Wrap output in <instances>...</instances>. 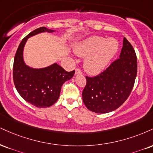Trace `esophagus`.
I'll use <instances>...</instances> for the list:
<instances>
[{
    "mask_svg": "<svg viewBox=\"0 0 153 153\" xmlns=\"http://www.w3.org/2000/svg\"><path fill=\"white\" fill-rule=\"evenodd\" d=\"M81 73H82V71L80 68H76V69H75V75L81 74Z\"/></svg>",
    "mask_w": 153,
    "mask_h": 153,
    "instance_id": "34e87169",
    "label": "esophagus"
}]
</instances>
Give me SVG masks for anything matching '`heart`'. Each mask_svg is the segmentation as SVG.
Segmentation results:
<instances>
[{
    "mask_svg": "<svg viewBox=\"0 0 153 153\" xmlns=\"http://www.w3.org/2000/svg\"><path fill=\"white\" fill-rule=\"evenodd\" d=\"M119 43L114 38L93 36L78 43L75 48V53L78 56L86 58L84 68L92 75L98 74L108 65L116 54Z\"/></svg>",
    "mask_w": 153,
    "mask_h": 153,
    "instance_id": "b5f03b06",
    "label": "heart"
}]
</instances>
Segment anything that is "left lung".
I'll return each mask as SVG.
<instances>
[{
	"instance_id": "obj_1",
	"label": "left lung",
	"mask_w": 153,
	"mask_h": 153,
	"mask_svg": "<svg viewBox=\"0 0 153 153\" xmlns=\"http://www.w3.org/2000/svg\"><path fill=\"white\" fill-rule=\"evenodd\" d=\"M137 71L135 51L124 38L120 58L96 76H85L86 85L82 93L84 104L96 113H107L117 109L129 97Z\"/></svg>"
}]
</instances>
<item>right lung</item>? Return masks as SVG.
<instances>
[{"instance_id":"1","label":"right lung","mask_w":153,"mask_h":153,"mask_svg":"<svg viewBox=\"0 0 153 153\" xmlns=\"http://www.w3.org/2000/svg\"><path fill=\"white\" fill-rule=\"evenodd\" d=\"M43 32L53 33L54 30L40 27L25 36L16 51L13 69L14 85L18 93L25 101L37 108L53 105L59 98L62 84L75 74V71L67 72L57 63L40 69L25 65L23 52L27 38Z\"/></svg>"}]
</instances>
